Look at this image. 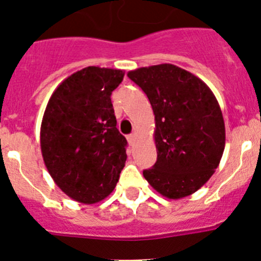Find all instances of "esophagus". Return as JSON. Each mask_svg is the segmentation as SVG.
<instances>
[{"instance_id": "34e87169", "label": "esophagus", "mask_w": 261, "mask_h": 261, "mask_svg": "<svg viewBox=\"0 0 261 261\" xmlns=\"http://www.w3.org/2000/svg\"><path fill=\"white\" fill-rule=\"evenodd\" d=\"M127 141H128V144H130V145H133L134 141H135V135H134V134L128 135L127 136Z\"/></svg>"}]
</instances>
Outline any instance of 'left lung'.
Listing matches in <instances>:
<instances>
[{
    "mask_svg": "<svg viewBox=\"0 0 261 261\" xmlns=\"http://www.w3.org/2000/svg\"><path fill=\"white\" fill-rule=\"evenodd\" d=\"M147 96L155 115L156 163L143 172L167 198L191 196L212 177L225 149V122L210 87L173 64L127 73Z\"/></svg>",
    "mask_w": 261,
    "mask_h": 261,
    "instance_id": "obj_1",
    "label": "left lung"
}]
</instances>
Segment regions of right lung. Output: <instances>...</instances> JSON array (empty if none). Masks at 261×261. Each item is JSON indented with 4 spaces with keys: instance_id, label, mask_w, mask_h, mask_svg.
Masks as SVG:
<instances>
[{
    "instance_id": "right-lung-1",
    "label": "right lung",
    "mask_w": 261,
    "mask_h": 261,
    "mask_svg": "<svg viewBox=\"0 0 261 261\" xmlns=\"http://www.w3.org/2000/svg\"><path fill=\"white\" fill-rule=\"evenodd\" d=\"M123 70L87 67L53 92L40 128L43 159L55 184L92 204L115 189L126 162V141L116 127L112 91Z\"/></svg>"
}]
</instances>
